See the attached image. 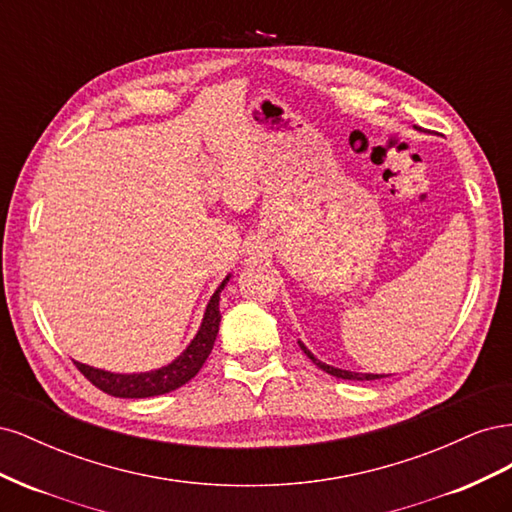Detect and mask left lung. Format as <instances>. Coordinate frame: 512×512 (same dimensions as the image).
Segmentation results:
<instances>
[{"label":"left lung","instance_id":"1","mask_svg":"<svg viewBox=\"0 0 512 512\" xmlns=\"http://www.w3.org/2000/svg\"><path fill=\"white\" fill-rule=\"evenodd\" d=\"M299 346H301V350L309 356V359H312L322 371H327V374H331V376H335V378H342V380H378V378H384V376H378V374H356V371H346V369H337V367H331V365H327V363H320L318 359H314V354L309 352L301 342H299Z\"/></svg>","mask_w":512,"mask_h":512}]
</instances>
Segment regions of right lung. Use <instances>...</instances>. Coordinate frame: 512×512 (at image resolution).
Here are the masks:
<instances>
[{
    "label": "right lung",
    "instance_id": "1",
    "mask_svg": "<svg viewBox=\"0 0 512 512\" xmlns=\"http://www.w3.org/2000/svg\"><path fill=\"white\" fill-rule=\"evenodd\" d=\"M228 284V277L218 286V290L213 292V297L207 305V312L203 318V324H200V331L192 339V344L183 350L179 359H175L170 365L156 369V371H147V374H111V371L89 367L83 363L74 365L79 367L81 374L98 386L100 391L113 397H123V399H143V397H153V395H164L179 389L185 382H190L200 367L205 365L207 356L213 350L215 337H218L220 331V292Z\"/></svg>",
    "mask_w": 512,
    "mask_h": 512
}]
</instances>
